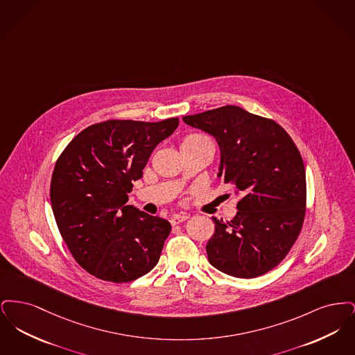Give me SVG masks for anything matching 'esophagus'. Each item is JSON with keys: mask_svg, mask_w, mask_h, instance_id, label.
<instances>
[{"mask_svg": "<svg viewBox=\"0 0 355 355\" xmlns=\"http://www.w3.org/2000/svg\"><path fill=\"white\" fill-rule=\"evenodd\" d=\"M187 218H189L187 214H185V213H180V214H173L171 218H170V222H171V225H178V223L184 222V220H187Z\"/></svg>", "mask_w": 355, "mask_h": 355, "instance_id": "1", "label": "esophagus"}]
</instances>
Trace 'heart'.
I'll return each instance as SVG.
<instances>
[{
  "label": "heart",
  "instance_id": "heart-1",
  "mask_svg": "<svg viewBox=\"0 0 355 355\" xmlns=\"http://www.w3.org/2000/svg\"><path fill=\"white\" fill-rule=\"evenodd\" d=\"M203 141H207V142H210V139H209V138H206L205 135H186L185 138H184V141H182V146H184V145H189V144H194V142H203Z\"/></svg>",
  "mask_w": 355,
  "mask_h": 355
}]
</instances>
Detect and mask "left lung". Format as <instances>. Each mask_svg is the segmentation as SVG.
Wrapping results in <instances>:
<instances>
[{
    "mask_svg": "<svg viewBox=\"0 0 355 355\" xmlns=\"http://www.w3.org/2000/svg\"><path fill=\"white\" fill-rule=\"evenodd\" d=\"M184 122L216 137L218 177L239 201L230 222L213 218L209 262L236 278H255L274 269L301 233L306 214V173L301 153L275 121L226 105Z\"/></svg>",
    "mask_w": 355,
    "mask_h": 355,
    "instance_id": "8db88e82",
    "label": "left lung"
}]
</instances>
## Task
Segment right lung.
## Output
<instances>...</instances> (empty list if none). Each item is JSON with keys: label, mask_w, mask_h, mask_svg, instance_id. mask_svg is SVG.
<instances>
[{"label": "right lung", "mask_w": 355, "mask_h": 355, "mask_svg": "<svg viewBox=\"0 0 355 355\" xmlns=\"http://www.w3.org/2000/svg\"><path fill=\"white\" fill-rule=\"evenodd\" d=\"M177 126L178 119H109L84 129L58 157L53 214L69 252L96 278L130 282L157 265L171 226L126 205L128 193Z\"/></svg>", "instance_id": "1"}]
</instances>
